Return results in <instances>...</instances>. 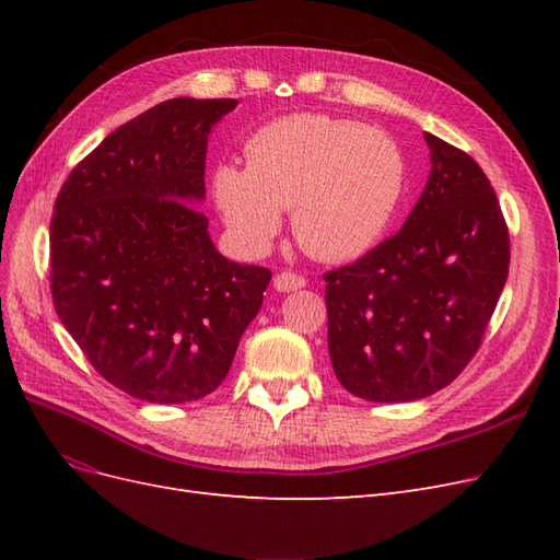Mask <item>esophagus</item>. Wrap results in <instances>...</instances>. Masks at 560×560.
<instances>
[{"instance_id":"34e87169","label":"esophagus","mask_w":560,"mask_h":560,"mask_svg":"<svg viewBox=\"0 0 560 560\" xmlns=\"http://www.w3.org/2000/svg\"><path fill=\"white\" fill-rule=\"evenodd\" d=\"M273 287L278 292H296L301 287H306V278L294 273V270H282V273L276 276Z\"/></svg>"}]
</instances>
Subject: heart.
<instances>
[{
    "instance_id": "heart-1",
    "label": "heart",
    "mask_w": 560,
    "mask_h": 560,
    "mask_svg": "<svg viewBox=\"0 0 560 560\" xmlns=\"http://www.w3.org/2000/svg\"><path fill=\"white\" fill-rule=\"evenodd\" d=\"M404 189L406 161L387 132L325 114L261 126L245 144V171L222 163L212 173L214 206L245 249H268L292 210L296 243L322 261L374 247Z\"/></svg>"
}]
</instances>
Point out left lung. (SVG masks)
Returning a JSON list of instances; mask_svg holds the SVG:
<instances>
[{"label":"left lung","instance_id":"8db88e82","mask_svg":"<svg viewBox=\"0 0 560 560\" xmlns=\"http://www.w3.org/2000/svg\"><path fill=\"white\" fill-rule=\"evenodd\" d=\"M425 142L430 179L401 231L325 273L334 374L366 401L422 399L457 378L510 273V231L479 163Z\"/></svg>","mask_w":560,"mask_h":560}]
</instances>
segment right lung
I'll list each match as a JSON object with an SVG mask.
<instances>
[{"label":"right lung","instance_id":"right-lung-1","mask_svg":"<svg viewBox=\"0 0 560 560\" xmlns=\"http://www.w3.org/2000/svg\"><path fill=\"white\" fill-rule=\"evenodd\" d=\"M235 105L165 100L107 135L56 198V313L97 374L135 399L210 395L261 308L270 270L222 257L196 208L208 135Z\"/></svg>","mask_w":560,"mask_h":560}]
</instances>
